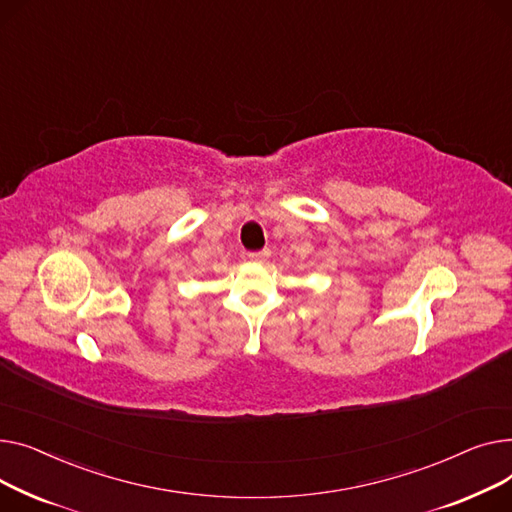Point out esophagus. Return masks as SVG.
<instances>
[{
  "label": "esophagus",
  "mask_w": 512,
  "mask_h": 512,
  "mask_svg": "<svg viewBox=\"0 0 512 512\" xmlns=\"http://www.w3.org/2000/svg\"><path fill=\"white\" fill-rule=\"evenodd\" d=\"M268 256H270V250H262V252H250V254H248V258H250L252 262H264Z\"/></svg>",
  "instance_id": "1"
}]
</instances>
